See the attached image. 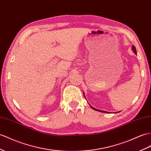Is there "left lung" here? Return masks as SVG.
<instances>
[{"label": "left lung", "instance_id": "1", "mask_svg": "<svg viewBox=\"0 0 151 151\" xmlns=\"http://www.w3.org/2000/svg\"><path fill=\"white\" fill-rule=\"evenodd\" d=\"M131 50H133V52H134V54H136V55H137V50H136V48H135V46H132V49H131ZM83 95H84V97H85V94H84V92H83ZM85 98H86V97H85ZM89 105H90V106L92 108V109H93V110H96V111H100V112H103V113H108V114H109V113H110V112H109V111H104V110H98V109H95V108H94V107H92L91 105H90V104H89ZM118 112H120V111H117V113Z\"/></svg>", "mask_w": 151, "mask_h": 151}]
</instances>
